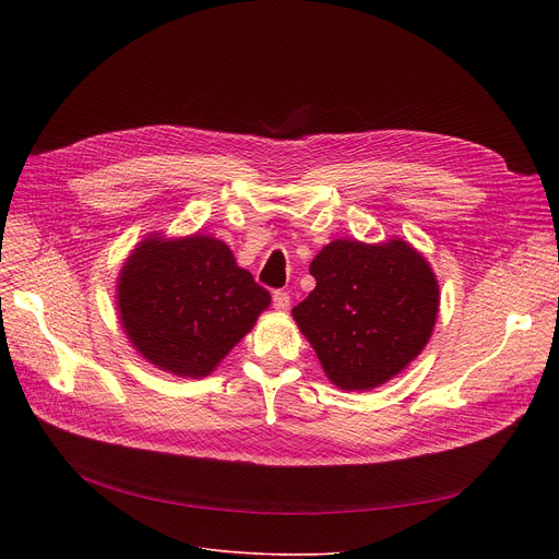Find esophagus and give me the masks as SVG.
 Wrapping results in <instances>:
<instances>
[{"instance_id": "esophagus-1", "label": "esophagus", "mask_w": 559, "mask_h": 559, "mask_svg": "<svg viewBox=\"0 0 559 559\" xmlns=\"http://www.w3.org/2000/svg\"><path fill=\"white\" fill-rule=\"evenodd\" d=\"M274 308L278 310V312H287L289 310V295L287 292H274Z\"/></svg>"}]
</instances>
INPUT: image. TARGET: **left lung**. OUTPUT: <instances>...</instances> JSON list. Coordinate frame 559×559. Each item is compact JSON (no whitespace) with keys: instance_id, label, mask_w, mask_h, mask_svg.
<instances>
[{"instance_id":"left-lung-1","label":"left lung","mask_w":559,"mask_h":559,"mask_svg":"<svg viewBox=\"0 0 559 559\" xmlns=\"http://www.w3.org/2000/svg\"><path fill=\"white\" fill-rule=\"evenodd\" d=\"M317 285L292 317L340 390H373L428 344L439 285L428 260L403 240H335L310 262Z\"/></svg>"}]
</instances>
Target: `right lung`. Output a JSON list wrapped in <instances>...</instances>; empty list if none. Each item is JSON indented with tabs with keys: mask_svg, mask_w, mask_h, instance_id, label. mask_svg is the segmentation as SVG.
Wrapping results in <instances>:
<instances>
[{
	"mask_svg": "<svg viewBox=\"0 0 559 559\" xmlns=\"http://www.w3.org/2000/svg\"><path fill=\"white\" fill-rule=\"evenodd\" d=\"M270 292L209 235L142 240L117 278L120 324L140 356L174 376H209L270 306Z\"/></svg>",
	"mask_w": 559,
	"mask_h": 559,
	"instance_id": "add662e5",
	"label": "right lung"
}]
</instances>
